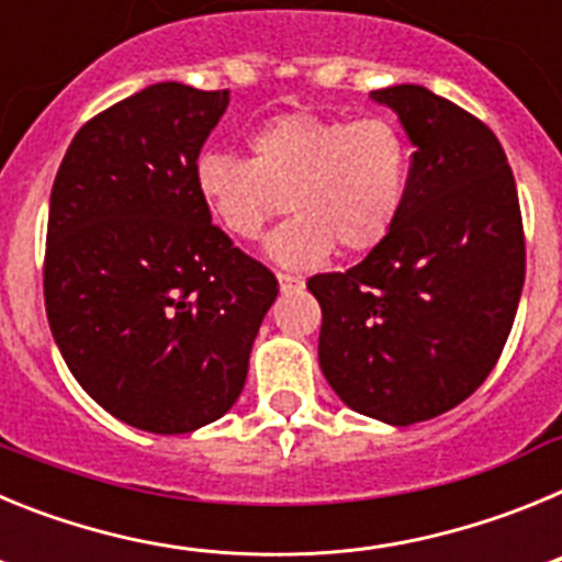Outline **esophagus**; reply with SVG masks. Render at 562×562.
I'll return each mask as SVG.
<instances>
[{"label":"esophagus","mask_w":562,"mask_h":562,"mask_svg":"<svg viewBox=\"0 0 562 562\" xmlns=\"http://www.w3.org/2000/svg\"><path fill=\"white\" fill-rule=\"evenodd\" d=\"M278 284H281V292H295L304 290V278L290 276V272H278Z\"/></svg>","instance_id":"34e87169"}]
</instances>
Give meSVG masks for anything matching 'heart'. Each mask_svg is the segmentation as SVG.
Returning a JSON list of instances; mask_svg holds the SVG:
<instances>
[{"instance_id": "b5f03b06", "label": "heart", "mask_w": 562, "mask_h": 562, "mask_svg": "<svg viewBox=\"0 0 562 562\" xmlns=\"http://www.w3.org/2000/svg\"><path fill=\"white\" fill-rule=\"evenodd\" d=\"M411 154L385 117L340 121L312 112L278 114L250 137V157L207 148L193 182L231 236H261L284 207L295 216L270 233L267 256L310 270L342 247L374 250L400 220Z\"/></svg>"}]
</instances>
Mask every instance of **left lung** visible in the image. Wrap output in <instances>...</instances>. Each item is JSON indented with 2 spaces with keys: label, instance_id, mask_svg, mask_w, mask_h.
<instances>
[{
  "label": "left lung",
  "instance_id": "left-lung-1",
  "mask_svg": "<svg viewBox=\"0 0 562 562\" xmlns=\"http://www.w3.org/2000/svg\"><path fill=\"white\" fill-rule=\"evenodd\" d=\"M414 146L385 241L346 272L306 281L324 324L321 371L351 411L385 425L434 419L498 362L524 290L518 188L479 117L419 83L371 92Z\"/></svg>",
  "mask_w": 562,
  "mask_h": 562
}]
</instances>
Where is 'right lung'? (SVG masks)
I'll return each instance as SVG.
<instances>
[{"label":"right lung","mask_w":562,"mask_h":562,"mask_svg":"<svg viewBox=\"0 0 562 562\" xmlns=\"http://www.w3.org/2000/svg\"><path fill=\"white\" fill-rule=\"evenodd\" d=\"M231 92L162 81L81 126L49 193L44 304L83 391L148 434L233 408L278 295L211 225L193 166Z\"/></svg>","instance_id":"obj_1"}]
</instances>
